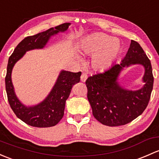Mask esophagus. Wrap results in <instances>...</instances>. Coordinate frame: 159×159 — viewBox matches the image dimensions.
<instances>
[{"mask_svg": "<svg viewBox=\"0 0 159 159\" xmlns=\"http://www.w3.org/2000/svg\"><path fill=\"white\" fill-rule=\"evenodd\" d=\"M87 78H88V75H87L86 73H82L81 75V81H82V82H84L87 80Z\"/></svg>", "mask_w": 159, "mask_h": 159, "instance_id": "obj_1", "label": "esophagus"}]
</instances>
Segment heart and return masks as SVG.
<instances>
[{
    "mask_svg": "<svg viewBox=\"0 0 159 159\" xmlns=\"http://www.w3.org/2000/svg\"><path fill=\"white\" fill-rule=\"evenodd\" d=\"M120 50V46L117 40L111 39V37L105 33H97L89 36L81 46L83 54H94L92 66L98 71L109 68L116 60Z\"/></svg>",
    "mask_w": 159,
    "mask_h": 159,
    "instance_id": "obj_1",
    "label": "heart"
}]
</instances>
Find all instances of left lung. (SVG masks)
<instances>
[{
  "label": "left lung",
  "mask_w": 159,
  "mask_h": 159,
  "mask_svg": "<svg viewBox=\"0 0 159 159\" xmlns=\"http://www.w3.org/2000/svg\"><path fill=\"white\" fill-rule=\"evenodd\" d=\"M133 64L144 67V85L136 91L125 89L118 82L124 67ZM154 78L150 60L140 45L131 40L126 56L120 64H114L103 72L86 80L88 99L95 119L102 124L118 126L127 124L146 110L151 97Z\"/></svg>",
  "instance_id": "left-lung-1"
}]
</instances>
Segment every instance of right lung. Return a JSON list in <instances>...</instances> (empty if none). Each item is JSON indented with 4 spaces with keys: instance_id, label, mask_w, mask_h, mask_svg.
<instances>
[{
    "instance_id": "obj_1",
    "label": "right lung",
    "mask_w": 159,
    "mask_h": 159,
    "mask_svg": "<svg viewBox=\"0 0 159 159\" xmlns=\"http://www.w3.org/2000/svg\"><path fill=\"white\" fill-rule=\"evenodd\" d=\"M70 23H62L34 36H27L15 48L8 60L5 86L8 102L16 116L30 126L35 127H50L56 126L64 116L66 100L69 97L73 85L80 81L81 72L61 71L56 82L46 99L35 106L26 107L16 97L11 80L14 65L25 55L26 52L45 47L52 36L68 30Z\"/></svg>"
}]
</instances>
